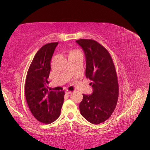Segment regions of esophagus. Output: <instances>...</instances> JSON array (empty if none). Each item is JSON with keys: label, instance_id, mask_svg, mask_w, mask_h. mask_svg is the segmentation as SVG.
Here are the masks:
<instances>
[{"label": "esophagus", "instance_id": "34e87169", "mask_svg": "<svg viewBox=\"0 0 150 150\" xmlns=\"http://www.w3.org/2000/svg\"><path fill=\"white\" fill-rule=\"evenodd\" d=\"M65 93H66V94H71V93H72V91H71L66 90Z\"/></svg>", "mask_w": 150, "mask_h": 150}]
</instances>
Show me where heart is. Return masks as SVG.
Here are the masks:
<instances>
[{"label": "heart", "mask_w": 150, "mask_h": 150, "mask_svg": "<svg viewBox=\"0 0 150 150\" xmlns=\"http://www.w3.org/2000/svg\"><path fill=\"white\" fill-rule=\"evenodd\" d=\"M78 52V51H74V50H72V51H71L69 52V55H71V54H74V53H75V52Z\"/></svg>", "instance_id": "heart-1"}]
</instances>
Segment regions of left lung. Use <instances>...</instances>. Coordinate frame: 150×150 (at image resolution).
Here are the masks:
<instances>
[{
	"instance_id": "1",
	"label": "left lung",
	"mask_w": 150,
	"mask_h": 150,
	"mask_svg": "<svg viewBox=\"0 0 150 150\" xmlns=\"http://www.w3.org/2000/svg\"><path fill=\"white\" fill-rule=\"evenodd\" d=\"M76 42L84 52L86 76L93 88L92 94H83L80 112L86 120L98 125L107 120L116 106L119 86L116 69L108 50L96 40L81 39Z\"/></svg>"
}]
</instances>
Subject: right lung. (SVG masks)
<instances>
[{
	"instance_id": "1",
	"label": "right lung",
	"mask_w": 150,
	"mask_h": 150,
	"mask_svg": "<svg viewBox=\"0 0 150 150\" xmlns=\"http://www.w3.org/2000/svg\"><path fill=\"white\" fill-rule=\"evenodd\" d=\"M58 42L44 45L35 54L29 66L25 84V95L32 114L36 120L50 124L60 116L64 91L48 90L47 78L51 60Z\"/></svg>"
}]
</instances>
